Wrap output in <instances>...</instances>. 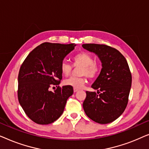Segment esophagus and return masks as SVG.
<instances>
[{"instance_id": "esophagus-1", "label": "esophagus", "mask_w": 149, "mask_h": 149, "mask_svg": "<svg viewBox=\"0 0 149 149\" xmlns=\"http://www.w3.org/2000/svg\"><path fill=\"white\" fill-rule=\"evenodd\" d=\"M79 89H76V88H74V92H77V91H78Z\"/></svg>"}]
</instances>
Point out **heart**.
Here are the masks:
<instances>
[{"mask_svg": "<svg viewBox=\"0 0 149 149\" xmlns=\"http://www.w3.org/2000/svg\"><path fill=\"white\" fill-rule=\"evenodd\" d=\"M73 66H81L78 70V74L80 77H72L64 81V84L71 86L76 89H81L85 86L87 82L86 77L89 79H95L100 72V68L94 62L93 58L86 52L77 54L72 59ZM73 67L66 61H63L60 65V70L65 77H68L72 72Z\"/></svg>", "mask_w": 149, "mask_h": 149, "instance_id": "obj_1", "label": "heart"}]
</instances>
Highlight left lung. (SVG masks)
I'll return each mask as SVG.
<instances>
[{
    "label": "left lung",
    "mask_w": 149,
    "mask_h": 149,
    "mask_svg": "<svg viewBox=\"0 0 149 149\" xmlns=\"http://www.w3.org/2000/svg\"><path fill=\"white\" fill-rule=\"evenodd\" d=\"M82 47L95 53L102 63L101 72L91 85L98 93L86 91L83 109L96 123H111L122 115L128 103L132 74L127 62L119 51L107 45L83 44Z\"/></svg>",
    "instance_id": "1"
}]
</instances>
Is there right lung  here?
Masks as SVG:
<instances>
[{"label": "right lung", "mask_w": 149, "mask_h": 149, "mask_svg": "<svg viewBox=\"0 0 149 149\" xmlns=\"http://www.w3.org/2000/svg\"><path fill=\"white\" fill-rule=\"evenodd\" d=\"M77 45L43 42L22 63L18 74L17 97L26 115L40 125L56 121L64 112L73 87L58 86L62 79L60 65ZM56 85L54 92L50 87Z\"/></svg>", "instance_id": "right-lung-1"}]
</instances>
